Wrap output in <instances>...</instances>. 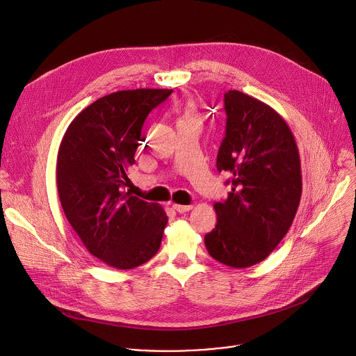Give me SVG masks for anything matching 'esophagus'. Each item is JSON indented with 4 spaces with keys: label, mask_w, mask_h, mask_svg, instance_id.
<instances>
[{
    "label": "esophagus",
    "mask_w": 356,
    "mask_h": 356,
    "mask_svg": "<svg viewBox=\"0 0 356 356\" xmlns=\"http://www.w3.org/2000/svg\"><path fill=\"white\" fill-rule=\"evenodd\" d=\"M172 207H173L175 211H177V213H180V214L187 213V211H190V210L193 209V206H181V204H173Z\"/></svg>",
    "instance_id": "esophagus-1"
}]
</instances>
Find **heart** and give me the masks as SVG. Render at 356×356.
Masks as SVG:
<instances>
[{"label": "heart", "mask_w": 356, "mask_h": 356, "mask_svg": "<svg viewBox=\"0 0 356 356\" xmlns=\"http://www.w3.org/2000/svg\"><path fill=\"white\" fill-rule=\"evenodd\" d=\"M183 120H194V108L191 104L186 106L184 108V118Z\"/></svg>", "instance_id": "obj_1"}]
</instances>
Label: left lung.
<instances>
[{"instance_id": "1", "label": "left lung", "mask_w": 356, "mask_h": 356, "mask_svg": "<svg viewBox=\"0 0 356 356\" xmlns=\"http://www.w3.org/2000/svg\"><path fill=\"white\" fill-rule=\"evenodd\" d=\"M225 136L217 169L231 175L228 198L216 202V228L204 236L210 255L242 269L266 259L287 234L301 197L294 136L272 107L238 90L224 94Z\"/></svg>"}]
</instances>
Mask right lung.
Returning a JSON list of instances; mask_svg holds the SVG:
<instances>
[{
	"label": "right lung",
	"mask_w": 356,
	"mask_h": 356,
	"mask_svg": "<svg viewBox=\"0 0 356 356\" xmlns=\"http://www.w3.org/2000/svg\"><path fill=\"white\" fill-rule=\"evenodd\" d=\"M173 92L122 90L84 108L60 142L56 183L67 221L92 257L134 269L161 248L168 216L162 206L125 191L127 173L149 113Z\"/></svg>",
	"instance_id": "add662e5"
}]
</instances>
